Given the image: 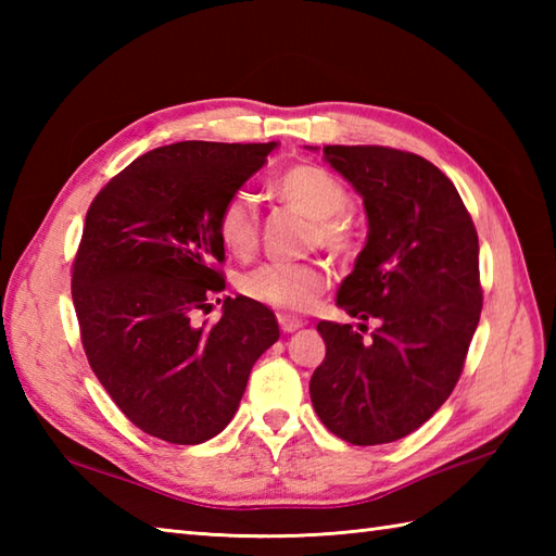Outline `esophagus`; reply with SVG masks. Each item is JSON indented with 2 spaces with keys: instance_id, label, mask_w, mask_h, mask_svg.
I'll list each match as a JSON object with an SVG mask.
<instances>
[{
  "instance_id": "1",
  "label": "esophagus",
  "mask_w": 556,
  "mask_h": 556,
  "mask_svg": "<svg viewBox=\"0 0 556 556\" xmlns=\"http://www.w3.org/2000/svg\"><path fill=\"white\" fill-rule=\"evenodd\" d=\"M277 323L281 327V332H293V329L303 327V320H299V317H293V315H287V313H279Z\"/></svg>"
}]
</instances>
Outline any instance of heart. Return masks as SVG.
<instances>
[{"instance_id": "heart-1", "label": "heart", "mask_w": 556, "mask_h": 556, "mask_svg": "<svg viewBox=\"0 0 556 556\" xmlns=\"http://www.w3.org/2000/svg\"><path fill=\"white\" fill-rule=\"evenodd\" d=\"M275 191L287 203L315 217L311 241L334 253H346L353 243L346 215L351 195L332 172L317 164H293L275 179ZM217 239L236 257H251L257 251L260 219L243 191L231 193L217 212ZM329 287V271L323 263H265L239 279L245 299L281 313H303Z\"/></svg>"}]
</instances>
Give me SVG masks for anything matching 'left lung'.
<instances>
[{
	"label": "left lung",
	"mask_w": 556,
	"mask_h": 556,
	"mask_svg": "<svg viewBox=\"0 0 556 556\" xmlns=\"http://www.w3.org/2000/svg\"><path fill=\"white\" fill-rule=\"evenodd\" d=\"M363 195L368 243L337 308L368 325L320 320L327 353L311 399L329 432L358 446L418 430L454 392L482 311L478 231L454 184L420 155L384 146H327Z\"/></svg>",
	"instance_id": "obj_1"
}]
</instances>
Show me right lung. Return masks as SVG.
<instances>
[{"label":"right lung","instance_id":"add662e5","mask_svg":"<svg viewBox=\"0 0 556 556\" xmlns=\"http://www.w3.org/2000/svg\"><path fill=\"white\" fill-rule=\"evenodd\" d=\"M277 143L155 148L92 198L71 265V299L92 372L136 428L200 444L227 428L253 363L279 339L275 315L224 299L217 212ZM219 303V299H217Z\"/></svg>","mask_w":556,"mask_h":556}]
</instances>
